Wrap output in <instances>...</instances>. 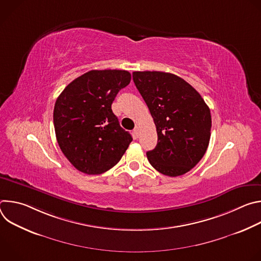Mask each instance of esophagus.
<instances>
[{
    "label": "esophagus",
    "mask_w": 261,
    "mask_h": 261,
    "mask_svg": "<svg viewBox=\"0 0 261 261\" xmlns=\"http://www.w3.org/2000/svg\"><path fill=\"white\" fill-rule=\"evenodd\" d=\"M133 134H134V137H138V135H139V128H138V127H135V128H134Z\"/></svg>",
    "instance_id": "esophagus-1"
}]
</instances>
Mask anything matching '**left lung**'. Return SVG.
<instances>
[{
    "mask_svg": "<svg viewBox=\"0 0 261 261\" xmlns=\"http://www.w3.org/2000/svg\"><path fill=\"white\" fill-rule=\"evenodd\" d=\"M133 82L154 119L158 143L146 152L151 165L168 176L191 170L211 138V111L200 94L174 74L135 71Z\"/></svg>",
    "mask_w": 261,
    "mask_h": 261,
    "instance_id": "1",
    "label": "left lung"
}]
</instances>
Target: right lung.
Masks as SVG:
<instances>
[{
    "label": "right lung",
    "instance_id": "right-lung-1",
    "mask_svg": "<svg viewBox=\"0 0 261 261\" xmlns=\"http://www.w3.org/2000/svg\"><path fill=\"white\" fill-rule=\"evenodd\" d=\"M130 81L126 70H91L58 97L54 109L57 140L80 171L100 174L113 168L132 141L111 110L116 96Z\"/></svg>",
    "mask_w": 261,
    "mask_h": 261
}]
</instances>
